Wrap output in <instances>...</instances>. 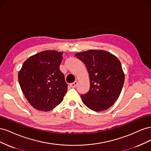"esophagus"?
<instances>
[{
  "mask_svg": "<svg viewBox=\"0 0 151 151\" xmlns=\"http://www.w3.org/2000/svg\"><path fill=\"white\" fill-rule=\"evenodd\" d=\"M77 81H75L74 83L70 84V86L71 87V88H76V87L77 86Z\"/></svg>",
  "mask_w": 151,
  "mask_h": 151,
  "instance_id": "34e87169",
  "label": "esophagus"
}]
</instances>
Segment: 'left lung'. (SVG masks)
Segmentation results:
<instances>
[{
  "label": "left lung",
  "mask_w": 151,
  "mask_h": 151,
  "mask_svg": "<svg viewBox=\"0 0 151 151\" xmlns=\"http://www.w3.org/2000/svg\"><path fill=\"white\" fill-rule=\"evenodd\" d=\"M75 55L84 63L89 75V90L81 95L84 104L95 111L110 108L124 84L125 75L119 60L103 50H91Z\"/></svg>",
  "instance_id": "1"
}]
</instances>
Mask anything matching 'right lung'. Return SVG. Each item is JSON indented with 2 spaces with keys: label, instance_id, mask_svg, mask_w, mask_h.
Returning a JSON list of instances; mask_svg holds the SVG:
<instances>
[{
  "label": "right lung",
  "instance_id": "obj_1",
  "mask_svg": "<svg viewBox=\"0 0 151 151\" xmlns=\"http://www.w3.org/2000/svg\"><path fill=\"white\" fill-rule=\"evenodd\" d=\"M62 52L47 50L24 62L18 74L22 93L32 106L48 111L55 108L67 91L64 74L60 70Z\"/></svg>",
  "mask_w": 151,
  "mask_h": 151
}]
</instances>
